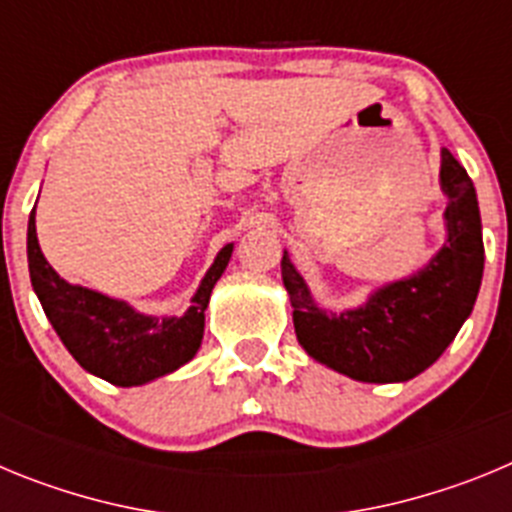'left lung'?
Segmentation results:
<instances>
[{
    "label": "left lung",
    "instance_id": "obj_1",
    "mask_svg": "<svg viewBox=\"0 0 512 512\" xmlns=\"http://www.w3.org/2000/svg\"><path fill=\"white\" fill-rule=\"evenodd\" d=\"M438 184L446 197V243L410 277L372 289L361 305L320 307L284 251L282 282L297 341L318 364L356 382H408L436 364L472 315L485 269L482 217L472 179L446 148Z\"/></svg>",
    "mask_w": 512,
    "mask_h": 512
}]
</instances>
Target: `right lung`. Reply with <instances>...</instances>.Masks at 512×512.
<instances>
[{
	"label": "right lung",
	"instance_id": "add662e5",
	"mask_svg": "<svg viewBox=\"0 0 512 512\" xmlns=\"http://www.w3.org/2000/svg\"><path fill=\"white\" fill-rule=\"evenodd\" d=\"M230 256L233 243H225L184 315H146L125 300L66 282L40 251L35 210L27 220L30 282L53 330L79 366L117 387H140L194 359L205 336L212 287L223 277Z\"/></svg>",
	"mask_w": 512,
	"mask_h": 512
}]
</instances>
